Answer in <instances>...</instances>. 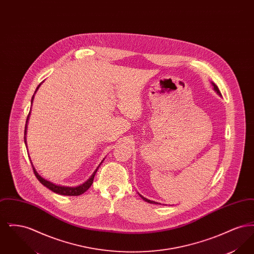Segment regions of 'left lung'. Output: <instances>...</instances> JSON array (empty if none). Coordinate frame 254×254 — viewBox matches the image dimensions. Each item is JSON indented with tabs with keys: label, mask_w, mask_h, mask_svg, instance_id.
<instances>
[{
	"label": "left lung",
	"mask_w": 254,
	"mask_h": 254,
	"mask_svg": "<svg viewBox=\"0 0 254 254\" xmlns=\"http://www.w3.org/2000/svg\"><path fill=\"white\" fill-rule=\"evenodd\" d=\"M211 85H212V86H213V89L217 92L218 95H220L221 96V92H220V90H219V88H218L217 85H215L213 82H211ZM139 194V193H138ZM140 195V197L144 200V201H145V202H147V203H149V204H155V205H158V204H160V203H158V202H154V201H151V200H148V199H146L145 197H144V196H142L141 194H139Z\"/></svg>",
	"instance_id": "obj_1"
}]
</instances>
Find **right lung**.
Listing matches in <instances>:
<instances>
[{
  "label": "right lung",
  "instance_id": "1",
  "mask_svg": "<svg viewBox=\"0 0 254 254\" xmlns=\"http://www.w3.org/2000/svg\"><path fill=\"white\" fill-rule=\"evenodd\" d=\"M41 85H42V83L37 86L36 90H35V92H34V95H35L37 90L39 89V87L41 86ZM34 95L32 96V99H31V106H32V103H33V100H34ZM29 115H30V111H29V114H28V116H27L26 124H25V128H24V144H25V145H26V137H25V136H26V131H27V123H28V120H29ZM26 147H27V145H26ZM104 160H105V159H104ZM104 160H103V161H104ZM103 161L100 163V165L103 163ZM30 162H31V160H30ZM31 165H32L33 171H34V174H35L37 179L40 181V183H41L42 185H44L46 188H48L49 190H52V191L55 192V193L59 194V195H65V196H79V195H81V194L85 192V191L91 187V185H92V183H93L94 176H95V174H96L97 169H99V167H100V165H99L96 170H94V172L92 173V175H91L85 183H83V184H81V185H79V186H76V187H67V186H61V185L54 184V183H52V182L49 181V180L43 178V177L37 172V170L35 169V168H34L32 162H31Z\"/></svg>",
  "mask_w": 254,
  "mask_h": 254
}]
</instances>
